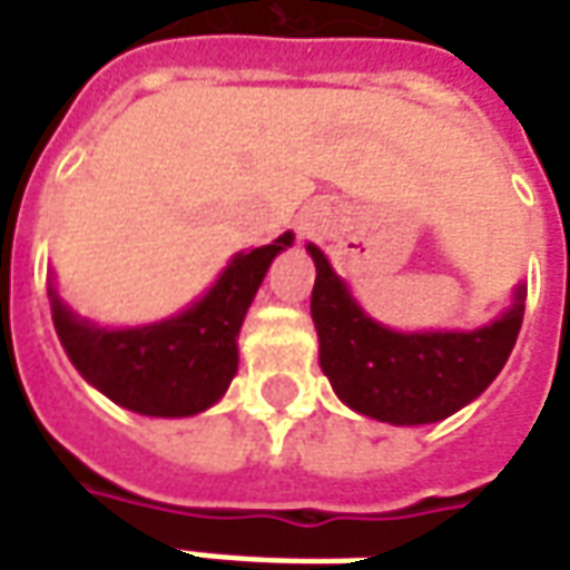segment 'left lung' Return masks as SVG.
I'll use <instances>...</instances> for the list:
<instances>
[{
  "label": "left lung",
  "mask_w": 570,
  "mask_h": 570,
  "mask_svg": "<svg viewBox=\"0 0 570 570\" xmlns=\"http://www.w3.org/2000/svg\"><path fill=\"white\" fill-rule=\"evenodd\" d=\"M316 264L309 313L318 331V365L341 402L395 426L451 417L488 390L507 365L524 316V285L512 306L475 331H390L353 301L328 257L306 245Z\"/></svg>",
  "instance_id": "left-lung-1"
}]
</instances>
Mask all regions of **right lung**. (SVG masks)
I'll return each instance as SVG.
<instances>
[{
  "mask_svg": "<svg viewBox=\"0 0 570 570\" xmlns=\"http://www.w3.org/2000/svg\"><path fill=\"white\" fill-rule=\"evenodd\" d=\"M292 242V233H282L273 245L239 252L202 301L140 328H98L51 288L55 331L76 371L116 405L147 417L199 414L236 377L245 313L273 257Z\"/></svg>",
  "mask_w": 570,
  "mask_h": 570,
  "instance_id": "1",
  "label": "right lung"
}]
</instances>
